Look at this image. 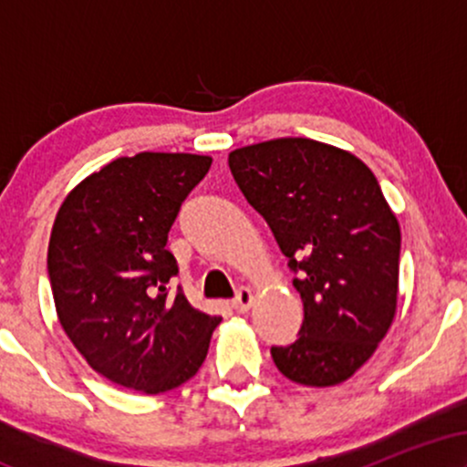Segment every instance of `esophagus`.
Here are the masks:
<instances>
[{
    "instance_id": "34e87169",
    "label": "esophagus",
    "mask_w": 467,
    "mask_h": 467,
    "mask_svg": "<svg viewBox=\"0 0 467 467\" xmlns=\"http://www.w3.org/2000/svg\"><path fill=\"white\" fill-rule=\"evenodd\" d=\"M252 303H254V294H252V289L239 287L237 296H234V301H233V307L237 309L239 314H245L252 307Z\"/></svg>"
}]
</instances>
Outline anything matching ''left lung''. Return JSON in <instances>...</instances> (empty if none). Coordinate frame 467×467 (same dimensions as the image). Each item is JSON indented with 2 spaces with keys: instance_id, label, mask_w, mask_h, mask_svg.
Wrapping results in <instances>:
<instances>
[{
  "instance_id": "1",
  "label": "left lung",
  "mask_w": 467,
  "mask_h": 467,
  "mask_svg": "<svg viewBox=\"0 0 467 467\" xmlns=\"http://www.w3.org/2000/svg\"><path fill=\"white\" fill-rule=\"evenodd\" d=\"M233 178L287 256L303 325L272 347L285 378L336 387L387 336L398 307V217L362 160L309 138H276L228 155Z\"/></svg>"
}]
</instances>
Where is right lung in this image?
<instances>
[{
	"label": "right lung",
	"mask_w": 467,
	"mask_h": 467,
	"mask_svg": "<svg viewBox=\"0 0 467 467\" xmlns=\"http://www.w3.org/2000/svg\"><path fill=\"white\" fill-rule=\"evenodd\" d=\"M213 158H118L58 208L47 275L58 323L89 367L114 384L158 395L200 371L219 316L169 294L178 261L166 250L182 202Z\"/></svg>",
	"instance_id": "1"
}]
</instances>
